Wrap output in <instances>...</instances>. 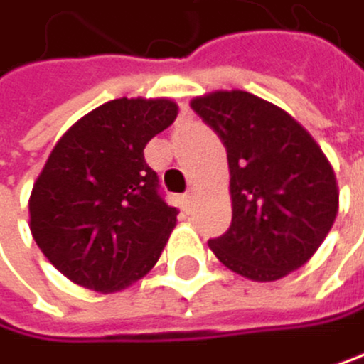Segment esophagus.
<instances>
[{"instance_id": "1", "label": "esophagus", "mask_w": 364, "mask_h": 364, "mask_svg": "<svg viewBox=\"0 0 364 364\" xmlns=\"http://www.w3.org/2000/svg\"><path fill=\"white\" fill-rule=\"evenodd\" d=\"M192 198H194V192H192V190H190V192H186L183 196H181V200H183V208H186V210L192 205Z\"/></svg>"}]
</instances>
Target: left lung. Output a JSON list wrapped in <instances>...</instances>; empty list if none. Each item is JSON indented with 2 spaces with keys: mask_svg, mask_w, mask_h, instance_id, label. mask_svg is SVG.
I'll list each match as a JSON object with an SVG mask.
<instances>
[{
  "mask_svg": "<svg viewBox=\"0 0 364 364\" xmlns=\"http://www.w3.org/2000/svg\"><path fill=\"white\" fill-rule=\"evenodd\" d=\"M192 110L228 150L232 225L208 241L216 258L252 281H279L305 265L338 212L336 176L316 141L243 90L198 97Z\"/></svg>",
  "mask_w": 364,
  "mask_h": 364,
  "instance_id": "obj_1",
  "label": "left lung"
}]
</instances>
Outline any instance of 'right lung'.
<instances>
[{
	"instance_id": "obj_1",
	"label": "right lung",
	"mask_w": 364,
	"mask_h": 364,
	"mask_svg": "<svg viewBox=\"0 0 364 364\" xmlns=\"http://www.w3.org/2000/svg\"><path fill=\"white\" fill-rule=\"evenodd\" d=\"M176 119L170 99H112L65 132L31 194V232L63 276L119 291L159 261L178 210L146 164L148 141Z\"/></svg>"
}]
</instances>
